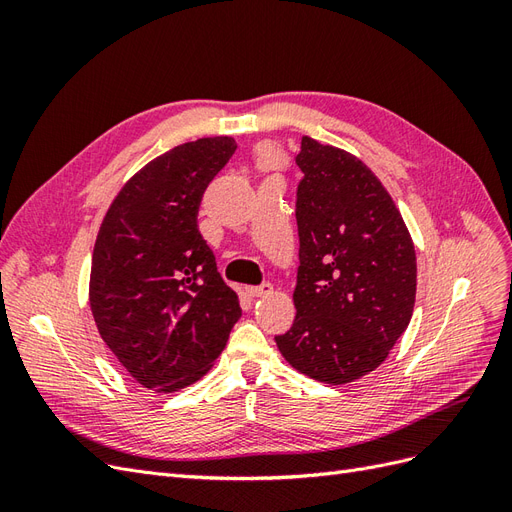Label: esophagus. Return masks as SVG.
I'll use <instances>...</instances> for the list:
<instances>
[{"instance_id": "obj_1", "label": "esophagus", "mask_w": 512, "mask_h": 512, "mask_svg": "<svg viewBox=\"0 0 512 512\" xmlns=\"http://www.w3.org/2000/svg\"><path fill=\"white\" fill-rule=\"evenodd\" d=\"M245 292H247V297H254V299H258V297H267V294H271V292H273V286H271V284L250 286V288H245Z\"/></svg>"}]
</instances>
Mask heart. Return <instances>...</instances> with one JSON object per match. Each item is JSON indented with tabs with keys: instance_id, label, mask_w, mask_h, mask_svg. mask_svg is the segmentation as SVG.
I'll return each mask as SVG.
<instances>
[{
	"instance_id": "1",
	"label": "heart",
	"mask_w": 512,
	"mask_h": 512,
	"mask_svg": "<svg viewBox=\"0 0 512 512\" xmlns=\"http://www.w3.org/2000/svg\"><path fill=\"white\" fill-rule=\"evenodd\" d=\"M258 164L260 166H267V168L277 164V151L273 147H262L258 151Z\"/></svg>"
}]
</instances>
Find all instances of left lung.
Masks as SVG:
<instances>
[{"label": "left lung", "mask_w": 512, "mask_h": 512, "mask_svg": "<svg viewBox=\"0 0 512 512\" xmlns=\"http://www.w3.org/2000/svg\"><path fill=\"white\" fill-rule=\"evenodd\" d=\"M297 164V316L275 344L307 378L348 384L382 365L408 329L414 243L391 194L352 153L303 136Z\"/></svg>", "instance_id": "8db88e82"}]
</instances>
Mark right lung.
<instances>
[{"label":"right lung","mask_w":512,"mask_h":512,"mask_svg":"<svg viewBox=\"0 0 512 512\" xmlns=\"http://www.w3.org/2000/svg\"><path fill=\"white\" fill-rule=\"evenodd\" d=\"M235 149L232 136H209L162 153L123 183L98 232L91 314L117 361L156 393L203 378L241 316L196 220Z\"/></svg>","instance_id":"obj_1"}]
</instances>
